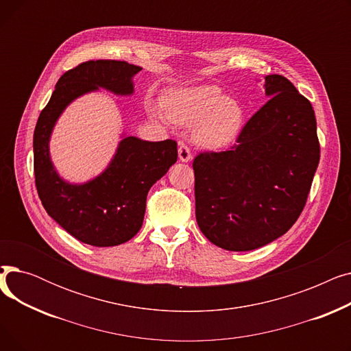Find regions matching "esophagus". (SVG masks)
<instances>
[{
    "mask_svg": "<svg viewBox=\"0 0 351 351\" xmlns=\"http://www.w3.org/2000/svg\"><path fill=\"white\" fill-rule=\"evenodd\" d=\"M178 154H179V159H180L182 162H189V160L192 159V154H191L189 146H188L186 143H183V142L179 143Z\"/></svg>",
    "mask_w": 351,
    "mask_h": 351,
    "instance_id": "1",
    "label": "esophagus"
}]
</instances>
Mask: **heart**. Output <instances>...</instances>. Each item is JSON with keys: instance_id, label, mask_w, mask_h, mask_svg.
<instances>
[{"instance_id": "obj_1", "label": "heart", "mask_w": 351, "mask_h": 351, "mask_svg": "<svg viewBox=\"0 0 351 351\" xmlns=\"http://www.w3.org/2000/svg\"><path fill=\"white\" fill-rule=\"evenodd\" d=\"M168 118L182 125H193V141L205 147H222L241 132L245 109L232 97H223L216 85H200L169 90L163 97ZM154 118H162L158 109H151Z\"/></svg>"}]
</instances>
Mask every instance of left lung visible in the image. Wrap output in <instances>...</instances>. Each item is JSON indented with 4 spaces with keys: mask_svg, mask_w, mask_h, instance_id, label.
Here are the masks:
<instances>
[{
    "mask_svg": "<svg viewBox=\"0 0 351 351\" xmlns=\"http://www.w3.org/2000/svg\"><path fill=\"white\" fill-rule=\"evenodd\" d=\"M271 97L236 143L193 160L197 225L226 250L262 247L299 219L320 160L315 110L283 75L265 77Z\"/></svg>",
    "mask_w": 351,
    "mask_h": 351,
    "instance_id": "8db88e82",
    "label": "left lung"
}]
</instances>
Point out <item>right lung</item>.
<instances>
[{
  "label": "right lung",
  "instance_id": "obj_1",
  "mask_svg": "<svg viewBox=\"0 0 351 351\" xmlns=\"http://www.w3.org/2000/svg\"><path fill=\"white\" fill-rule=\"evenodd\" d=\"M142 68L125 61H86L66 71L55 85L34 131L35 186L47 213L86 245L108 247L132 239L141 229L146 196L178 159L173 139L147 142L126 136L108 169L84 185H69L55 172L48 142L65 106L99 86L118 95L134 92L132 77Z\"/></svg>",
  "mask_w": 351,
  "mask_h": 351
}]
</instances>
